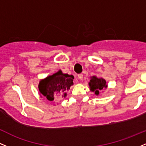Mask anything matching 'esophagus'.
Masks as SVG:
<instances>
[{
    "mask_svg": "<svg viewBox=\"0 0 146 146\" xmlns=\"http://www.w3.org/2000/svg\"><path fill=\"white\" fill-rule=\"evenodd\" d=\"M78 79L80 80H82L83 79V75L82 74H79L78 76Z\"/></svg>",
    "mask_w": 146,
    "mask_h": 146,
    "instance_id": "1",
    "label": "esophagus"
}]
</instances>
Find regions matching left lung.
Segmentation results:
<instances>
[{
    "mask_svg": "<svg viewBox=\"0 0 146 146\" xmlns=\"http://www.w3.org/2000/svg\"><path fill=\"white\" fill-rule=\"evenodd\" d=\"M89 85L90 90L93 92H95V94L97 96L99 94V91H101L103 89H107V87L105 80L103 78H97L96 76L91 77Z\"/></svg>",
    "mask_w": 146,
    "mask_h": 146,
    "instance_id": "1",
    "label": "left lung"
}]
</instances>
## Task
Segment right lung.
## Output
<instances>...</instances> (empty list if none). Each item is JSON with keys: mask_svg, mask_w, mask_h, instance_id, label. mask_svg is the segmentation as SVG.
<instances>
[{"mask_svg": "<svg viewBox=\"0 0 146 146\" xmlns=\"http://www.w3.org/2000/svg\"><path fill=\"white\" fill-rule=\"evenodd\" d=\"M73 79L74 77L72 75L64 74L62 70H59L40 81V94L49 101L54 100L56 96L65 98L66 96V91L73 84Z\"/></svg>", "mask_w": 146, "mask_h": 146, "instance_id": "1", "label": "right lung"}]
</instances>
